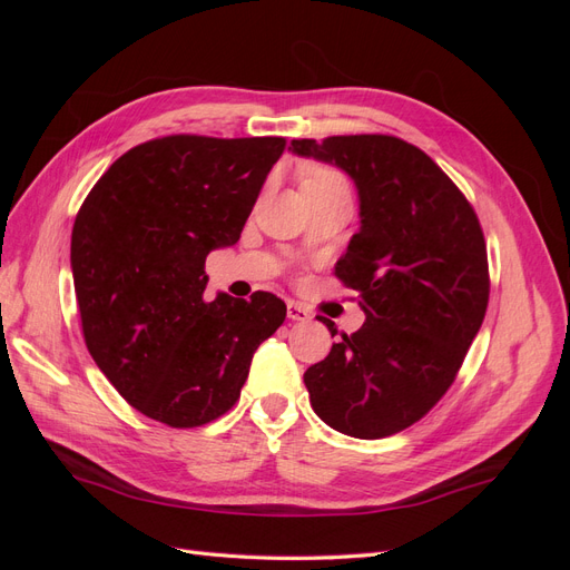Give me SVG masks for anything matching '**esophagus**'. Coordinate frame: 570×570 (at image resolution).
Returning a JSON list of instances; mask_svg holds the SVG:
<instances>
[{
    "label": "esophagus",
    "instance_id": "obj_1",
    "mask_svg": "<svg viewBox=\"0 0 570 570\" xmlns=\"http://www.w3.org/2000/svg\"><path fill=\"white\" fill-rule=\"evenodd\" d=\"M287 318L295 321V323H306L308 318H312V314H308L302 304L287 302Z\"/></svg>",
    "mask_w": 570,
    "mask_h": 570
}]
</instances>
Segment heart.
<instances>
[{
    "mask_svg": "<svg viewBox=\"0 0 570 570\" xmlns=\"http://www.w3.org/2000/svg\"><path fill=\"white\" fill-rule=\"evenodd\" d=\"M323 180H342V176L333 168H314L304 183H323Z\"/></svg>",
    "mask_w": 570,
    "mask_h": 570,
    "instance_id": "heart-1",
    "label": "heart"
}]
</instances>
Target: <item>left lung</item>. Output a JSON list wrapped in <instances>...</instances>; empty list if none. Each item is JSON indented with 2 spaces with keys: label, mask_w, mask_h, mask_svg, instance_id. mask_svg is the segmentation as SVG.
<instances>
[{
  "label": "left lung",
  "mask_w": 570,
  "mask_h": 570,
  "mask_svg": "<svg viewBox=\"0 0 570 570\" xmlns=\"http://www.w3.org/2000/svg\"><path fill=\"white\" fill-rule=\"evenodd\" d=\"M292 149L347 170L361 199V230L335 275L356 292L366 321L306 368L308 400L344 435L402 433L452 387L485 318L480 220L452 178L402 137L333 135L292 140Z\"/></svg>",
  "instance_id": "obj_1"
}]
</instances>
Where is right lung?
<instances>
[{
    "instance_id": "obj_1",
    "label": "right lung",
    "mask_w": 570,
    "mask_h": 570,
    "mask_svg": "<svg viewBox=\"0 0 570 570\" xmlns=\"http://www.w3.org/2000/svg\"><path fill=\"white\" fill-rule=\"evenodd\" d=\"M285 137L166 135L128 149L85 197L71 266L82 337L147 419L197 428L239 400L285 321L271 292L204 299L206 254L239 239Z\"/></svg>"
}]
</instances>
